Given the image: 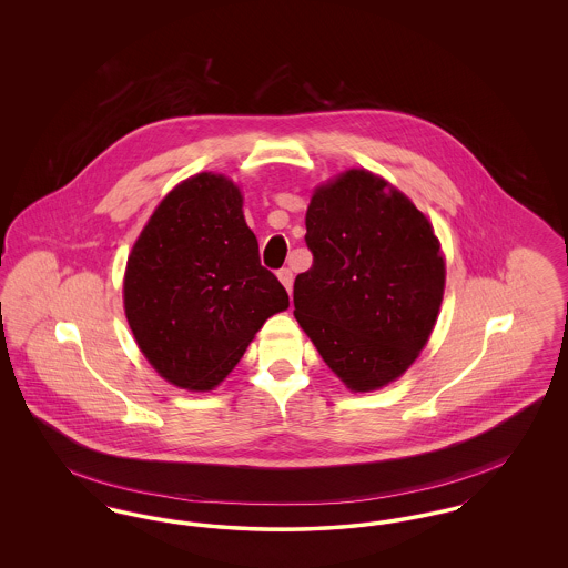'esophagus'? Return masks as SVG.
<instances>
[{
    "label": "esophagus",
    "instance_id": "esophagus-1",
    "mask_svg": "<svg viewBox=\"0 0 568 568\" xmlns=\"http://www.w3.org/2000/svg\"><path fill=\"white\" fill-rule=\"evenodd\" d=\"M276 274H278V281L283 283V287L292 294V287H294V272L290 271V268H281Z\"/></svg>",
    "mask_w": 568,
    "mask_h": 568
}]
</instances>
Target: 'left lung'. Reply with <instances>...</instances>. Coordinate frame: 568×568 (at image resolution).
<instances>
[{
    "label": "left lung",
    "mask_w": 568,
    "mask_h": 568,
    "mask_svg": "<svg viewBox=\"0 0 568 568\" xmlns=\"http://www.w3.org/2000/svg\"><path fill=\"white\" fill-rule=\"evenodd\" d=\"M313 266L297 274L294 315L353 392L400 377L430 338L445 287L433 225L400 191L349 170L306 211Z\"/></svg>",
    "instance_id": "obj_1"
}]
</instances>
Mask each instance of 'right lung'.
Here are the masks:
<instances>
[{"label": "right lung", "instance_id": "right-lung-1", "mask_svg": "<svg viewBox=\"0 0 568 568\" xmlns=\"http://www.w3.org/2000/svg\"><path fill=\"white\" fill-rule=\"evenodd\" d=\"M123 300L151 366L195 392L227 377L255 332L290 306L260 262L241 191L211 172L163 197L128 260Z\"/></svg>", "mask_w": 568, "mask_h": 568}]
</instances>
